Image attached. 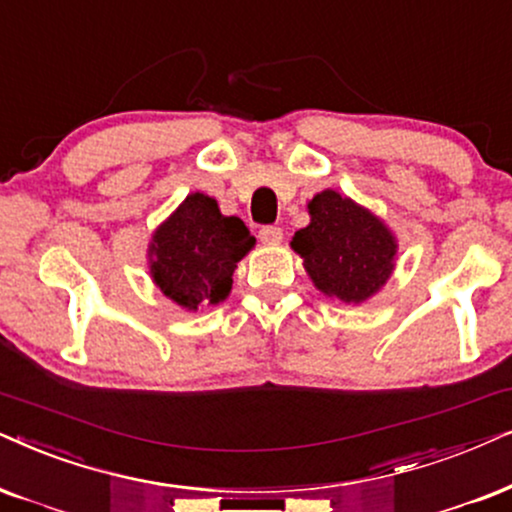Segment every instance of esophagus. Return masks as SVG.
<instances>
[{
  "instance_id": "esophagus-1",
  "label": "esophagus",
  "mask_w": 512,
  "mask_h": 512,
  "mask_svg": "<svg viewBox=\"0 0 512 512\" xmlns=\"http://www.w3.org/2000/svg\"><path fill=\"white\" fill-rule=\"evenodd\" d=\"M260 241L264 245H278L283 241V231L278 226H264L260 229Z\"/></svg>"
}]
</instances>
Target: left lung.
<instances>
[{
	"label": "left lung",
	"instance_id": "left-lung-1",
	"mask_svg": "<svg viewBox=\"0 0 512 512\" xmlns=\"http://www.w3.org/2000/svg\"><path fill=\"white\" fill-rule=\"evenodd\" d=\"M309 224L295 231L290 248L314 288L345 304H364L390 281L397 267V236L357 200L326 189L307 203Z\"/></svg>",
	"mask_w": 512,
	"mask_h": 512
}]
</instances>
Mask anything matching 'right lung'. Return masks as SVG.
I'll return each mask as SVG.
<instances>
[{
    "instance_id": "1",
    "label": "right lung",
    "mask_w": 512,
    "mask_h": 512,
    "mask_svg": "<svg viewBox=\"0 0 512 512\" xmlns=\"http://www.w3.org/2000/svg\"><path fill=\"white\" fill-rule=\"evenodd\" d=\"M255 248V236L238 217H226L217 200L193 191L148 243V274L155 288L186 312L219 304L231 293L238 262Z\"/></svg>"
}]
</instances>
